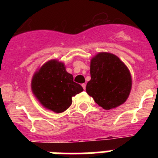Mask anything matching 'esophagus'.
<instances>
[{
	"instance_id": "obj_1",
	"label": "esophagus",
	"mask_w": 158,
	"mask_h": 158,
	"mask_svg": "<svg viewBox=\"0 0 158 158\" xmlns=\"http://www.w3.org/2000/svg\"><path fill=\"white\" fill-rule=\"evenodd\" d=\"M81 86H82V87H83L84 90H85V89H86V85H85V84H82Z\"/></svg>"
}]
</instances>
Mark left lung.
Instances as JSON below:
<instances>
[{
  "instance_id": "obj_1",
  "label": "left lung",
  "mask_w": 158,
  "mask_h": 158,
  "mask_svg": "<svg viewBox=\"0 0 158 158\" xmlns=\"http://www.w3.org/2000/svg\"><path fill=\"white\" fill-rule=\"evenodd\" d=\"M91 80L86 92L104 109L109 110L126 101L131 89L129 69L117 56L100 53L91 60Z\"/></svg>"
}]
</instances>
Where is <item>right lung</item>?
Here are the masks:
<instances>
[{"instance_id":"obj_1","label":"right lung","mask_w":158,"mask_h":158,"mask_svg":"<svg viewBox=\"0 0 158 158\" xmlns=\"http://www.w3.org/2000/svg\"><path fill=\"white\" fill-rule=\"evenodd\" d=\"M31 89L43 106L60 113L72 104V97L83 91V88L73 81L72 74L65 71L64 64L51 60L36 72L31 81Z\"/></svg>"}]
</instances>
